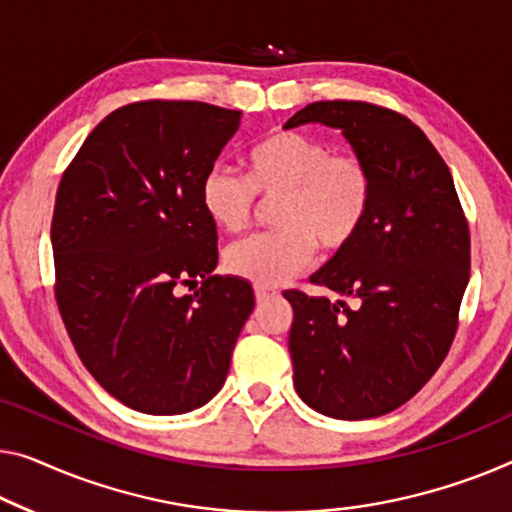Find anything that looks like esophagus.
Returning a JSON list of instances; mask_svg holds the SVG:
<instances>
[{
  "label": "esophagus",
  "mask_w": 512,
  "mask_h": 512,
  "mask_svg": "<svg viewBox=\"0 0 512 512\" xmlns=\"http://www.w3.org/2000/svg\"><path fill=\"white\" fill-rule=\"evenodd\" d=\"M273 296H276V292H271V289L255 287V299H257V303H266L269 299H273Z\"/></svg>",
  "instance_id": "34e87169"
}]
</instances>
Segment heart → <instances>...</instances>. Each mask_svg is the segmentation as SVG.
I'll use <instances>...</instances> for the list:
<instances>
[{"mask_svg": "<svg viewBox=\"0 0 512 512\" xmlns=\"http://www.w3.org/2000/svg\"><path fill=\"white\" fill-rule=\"evenodd\" d=\"M243 181L223 165L204 174L200 200L213 227L236 234L253 216V195L276 200L278 232L239 241L225 253L234 276L257 287H278L326 253L352 246L375 202V177L356 154H333L329 144L296 131L264 135L243 156Z\"/></svg>", "mask_w": 512, "mask_h": 512, "instance_id": "1", "label": "heart"}]
</instances>
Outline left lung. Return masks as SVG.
<instances>
[{
    "label": "left lung",
    "mask_w": 512,
    "mask_h": 512,
    "mask_svg": "<svg viewBox=\"0 0 512 512\" xmlns=\"http://www.w3.org/2000/svg\"><path fill=\"white\" fill-rule=\"evenodd\" d=\"M305 124L342 131L370 165L375 202L352 246L310 276L335 299L285 292L294 388L324 416L377 418L414 398L451 349L469 282V227L444 158L407 117L319 101L285 128Z\"/></svg>",
    "instance_id": "8db88e82"
}]
</instances>
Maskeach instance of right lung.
Returning a JSON list of instances; mask_svg holds the SVG:
<instances>
[{
	"instance_id": "1",
	"label": "right lung",
	"mask_w": 512,
	"mask_h": 512,
	"mask_svg": "<svg viewBox=\"0 0 512 512\" xmlns=\"http://www.w3.org/2000/svg\"><path fill=\"white\" fill-rule=\"evenodd\" d=\"M241 112L142 101L108 114L59 183L57 305L75 352L112 398L174 416L223 388L255 308L250 282L211 276L218 234L200 188ZM203 280L195 295L180 287Z\"/></svg>"
}]
</instances>
